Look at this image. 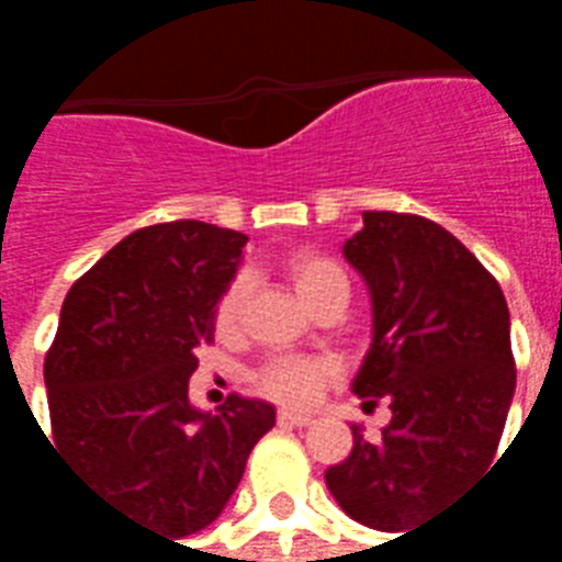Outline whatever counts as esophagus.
I'll use <instances>...</instances> for the list:
<instances>
[{
    "label": "esophagus",
    "mask_w": 562,
    "mask_h": 562,
    "mask_svg": "<svg viewBox=\"0 0 562 562\" xmlns=\"http://www.w3.org/2000/svg\"><path fill=\"white\" fill-rule=\"evenodd\" d=\"M277 424L280 427H306V424H313V415L294 413V409H280L277 413Z\"/></svg>",
    "instance_id": "esophagus-1"
}]
</instances>
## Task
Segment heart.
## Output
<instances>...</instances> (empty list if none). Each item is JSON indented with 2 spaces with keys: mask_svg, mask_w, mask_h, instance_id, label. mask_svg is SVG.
Returning a JSON list of instances; mask_svg holds the SVG:
<instances>
[{
  "mask_svg": "<svg viewBox=\"0 0 562 562\" xmlns=\"http://www.w3.org/2000/svg\"><path fill=\"white\" fill-rule=\"evenodd\" d=\"M280 270L292 292L304 301L310 310H318L334 297H349V280L346 270L322 249H292L280 258ZM246 297H249V282L246 277H234L222 285V292L213 301V330L222 340H232L240 328ZM334 379V364L328 358H294L282 355L273 358L258 370V389L270 394L273 401L282 403H306L316 397L318 391Z\"/></svg>",
  "mask_w": 562,
  "mask_h": 562,
  "instance_id": "heart-1",
  "label": "heart"
}]
</instances>
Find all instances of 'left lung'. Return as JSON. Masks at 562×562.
Wrapping results in <instances>:
<instances>
[{
    "label": "left lung",
    "mask_w": 562,
    "mask_h": 562,
    "mask_svg": "<svg viewBox=\"0 0 562 562\" xmlns=\"http://www.w3.org/2000/svg\"><path fill=\"white\" fill-rule=\"evenodd\" d=\"M342 252L373 301L355 394L385 397L391 422L376 442L352 427L325 482L349 518L406 536L494 460L515 394L508 306L491 270L415 213L367 210Z\"/></svg>",
    "instance_id": "left-lung-1"
}]
</instances>
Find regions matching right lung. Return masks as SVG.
Segmentation results:
<instances>
[{
  "label": "right lung",
  "mask_w": 562,
  "mask_h": 562,
  "mask_svg": "<svg viewBox=\"0 0 562 562\" xmlns=\"http://www.w3.org/2000/svg\"><path fill=\"white\" fill-rule=\"evenodd\" d=\"M244 246L246 234L198 220L132 232L68 289L44 358L56 451L108 506L171 539L220 518L277 422L270 403L240 394L216 413L189 403L213 301Z\"/></svg>",
  "instance_id": "1"
}]
</instances>
